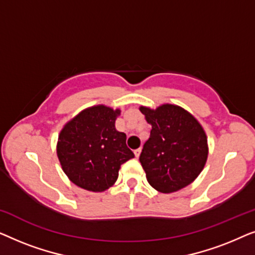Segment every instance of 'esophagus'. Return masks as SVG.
<instances>
[{
	"instance_id": "obj_1",
	"label": "esophagus",
	"mask_w": 255,
	"mask_h": 255,
	"mask_svg": "<svg viewBox=\"0 0 255 255\" xmlns=\"http://www.w3.org/2000/svg\"><path fill=\"white\" fill-rule=\"evenodd\" d=\"M140 152H141V148H137V149H134L133 153H134L135 158H139V155H140Z\"/></svg>"
}]
</instances>
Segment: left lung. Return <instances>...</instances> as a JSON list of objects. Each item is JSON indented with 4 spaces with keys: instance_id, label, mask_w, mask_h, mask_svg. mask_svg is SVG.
Listing matches in <instances>:
<instances>
[{
    "instance_id": "8db88e82",
    "label": "left lung",
    "mask_w": 255,
    "mask_h": 255,
    "mask_svg": "<svg viewBox=\"0 0 255 255\" xmlns=\"http://www.w3.org/2000/svg\"><path fill=\"white\" fill-rule=\"evenodd\" d=\"M151 135L139 156L148 183L160 193L182 189L198 176L208 158L207 135L201 124L182 108L163 104L141 107Z\"/></svg>"
}]
</instances>
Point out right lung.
Returning <instances> with one entry per match:
<instances>
[{
	"label": "right lung",
	"instance_id": "obj_1",
	"mask_svg": "<svg viewBox=\"0 0 255 255\" xmlns=\"http://www.w3.org/2000/svg\"><path fill=\"white\" fill-rule=\"evenodd\" d=\"M120 110L97 106L83 110L62 128L57 153L62 169L76 186L104 191L116 182L121 165L134 156L127 134L115 128Z\"/></svg>",
	"mask_w": 255,
	"mask_h": 255
}]
</instances>
